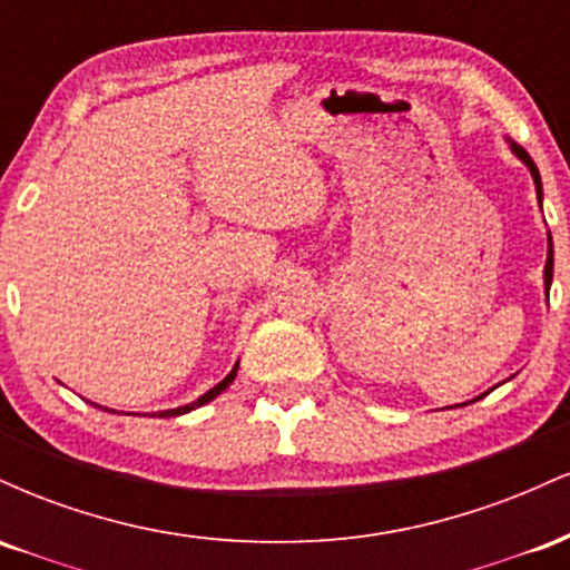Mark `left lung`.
Segmentation results:
<instances>
[{"label": "left lung", "instance_id": "obj_1", "mask_svg": "<svg viewBox=\"0 0 570 570\" xmlns=\"http://www.w3.org/2000/svg\"><path fill=\"white\" fill-rule=\"evenodd\" d=\"M507 144H509V149H512L514 158L525 163V168H528V171H531L533 185H535V198H539V208H541V200H544V189H541V174H539V168H535L533 158L525 153V149L520 147V144L512 141V139H507ZM552 273H554V248H552V233L547 230V265H544V292H547V297H549V286H552ZM490 391H493V389H490ZM490 391H485V394H480V396H474L472 402H476V399H482V396H488ZM472 402H463V404H472ZM463 404H458V407H463Z\"/></svg>", "mask_w": 570, "mask_h": 570}]
</instances>
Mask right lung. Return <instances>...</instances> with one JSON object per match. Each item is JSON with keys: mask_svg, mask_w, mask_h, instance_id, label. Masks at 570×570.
I'll return each instance as SVG.
<instances>
[{"mask_svg": "<svg viewBox=\"0 0 570 570\" xmlns=\"http://www.w3.org/2000/svg\"><path fill=\"white\" fill-rule=\"evenodd\" d=\"M235 375H238V362H235V367H233L230 372H227L225 381H219L217 385H214V389H208L206 394L195 399V402L181 404V407H174V410H160V412H153V417H176V415H185V412L195 410V407H203V404H208V402H212V399H217V396L222 394V391H225L227 385H230V383L235 381ZM90 404H94V407H98V410H104V412H115V410H109V407H101V404H96V402H90ZM128 415H139V412H128Z\"/></svg>", "mask_w": 570, "mask_h": 570, "instance_id": "add662e5", "label": "right lung"}]
</instances>
